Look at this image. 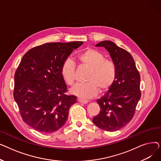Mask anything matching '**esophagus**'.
I'll use <instances>...</instances> for the list:
<instances>
[{"instance_id": "obj_1", "label": "esophagus", "mask_w": 161, "mask_h": 161, "mask_svg": "<svg viewBox=\"0 0 161 161\" xmlns=\"http://www.w3.org/2000/svg\"><path fill=\"white\" fill-rule=\"evenodd\" d=\"M78 101L79 103H82V104H87V103H88V100H84V99H82L81 98H78Z\"/></svg>"}]
</instances>
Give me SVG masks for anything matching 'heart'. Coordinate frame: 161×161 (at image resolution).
I'll return each mask as SVG.
<instances>
[{
  "mask_svg": "<svg viewBox=\"0 0 161 161\" xmlns=\"http://www.w3.org/2000/svg\"><path fill=\"white\" fill-rule=\"evenodd\" d=\"M78 59L81 64L90 69L87 81L84 83H78L70 92L81 98H91L98 91H103L110 87L115 81L116 66L112 61L106 59L104 54L94 49H87L80 53ZM61 75L65 82L72 86L75 81V66L72 60L68 58L63 63Z\"/></svg>",
  "mask_w": 161,
  "mask_h": 161,
  "instance_id": "heart-1",
  "label": "heart"
}]
</instances>
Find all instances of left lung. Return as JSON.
Wrapping results in <instances>:
<instances>
[{
  "label": "left lung",
  "instance_id": "1",
  "mask_svg": "<svg viewBox=\"0 0 161 161\" xmlns=\"http://www.w3.org/2000/svg\"><path fill=\"white\" fill-rule=\"evenodd\" d=\"M109 53L116 66V76L112 85L97 100L100 107L92 122L100 129L114 132L122 129L134 116L141 98L140 75L132 55L113 42L104 40L96 44Z\"/></svg>",
  "mask_w": 161,
  "mask_h": 161
}]
</instances>
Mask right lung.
<instances>
[{
	"mask_svg": "<svg viewBox=\"0 0 161 161\" xmlns=\"http://www.w3.org/2000/svg\"><path fill=\"white\" fill-rule=\"evenodd\" d=\"M83 43H46L23 57L15 73L14 97L23 120L35 130L51 133L65 124L77 97L65 94L61 70L73 50Z\"/></svg>",
	"mask_w": 161,
	"mask_h": 161,
	"instance_id": "1",
	"label": "right lung"
}]
</instances>
